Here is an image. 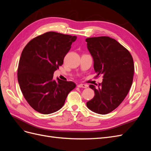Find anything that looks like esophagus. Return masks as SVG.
<instances>
[{
  "label": "esophagus",
  "mask_w": 151,
  "mask_h": 151,
  "mask_svg": "<svg viewBox=\"0 0 151 151\" xmlns=\"http://www.w3.org/2000/svg\"><path fill=\"white\" fill-rule=\"evenodd\" d=\"M77 87L78 88H86L87 87H88V86L86 85V84H79L77 85Z\"/></svg>",
  "instance_id": "1"
}]
</instances>
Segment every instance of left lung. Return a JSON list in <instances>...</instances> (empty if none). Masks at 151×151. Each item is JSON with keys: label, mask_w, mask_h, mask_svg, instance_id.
Wrapping results in <instances>:
<instances>
[{"label": "left lung", "mask_w": 151, "mask_h": 151, "mask_svg": "<svg viewBox=\"0 0 151 151\" xmlns=\"http://www.w3.org/2000/svg\"><path fill=\"white\" fill-rule=\"evenodd\" d=\"M86 42L96 77H103L98 88L90 84L95 95L86 105L94 113L106 115L119 106L129 93L134 73L133 58L124 47L108 36L88 38Z\"/></svg>", "instance_id": "left-lung-1"}]
</instances>
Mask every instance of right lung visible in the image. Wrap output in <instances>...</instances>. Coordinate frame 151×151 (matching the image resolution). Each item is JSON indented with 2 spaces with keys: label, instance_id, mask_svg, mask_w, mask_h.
Returning a JSON list of instances; mask_svg holds the SVG:
<instances>
[{
  "label": "right lung",
  "instance_id": "right-lung-1",
  "mask_svg": "<svg viewBox=\"0 0 151 151\" xmlns=\"http://www.w3.org/2000/svg\"><path fill=\"white\" fill-rule=\"evenodd\" d=\"M76 39V36L50 31L31 40L22 50L18 83L27 102L36 111L47 115L59 110L76 88L72 81L53 77Z\"/></svg>",
  "mask_w": 151,
  "mask_h": 151
}]
</instances>
